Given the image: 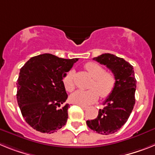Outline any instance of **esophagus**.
I'll use <instances>...</instances> for the list:
<instances>
[{"label":"esophagus","mask_w":155,"mask_h":155,"mask_svg":"<svg viewBox=\"0 0 155 155\" xmlns=\"http://www.w3.org/2000/svg\"><path fill=\"white\" fill-rule=\"evenodd\" d=\"M79 105V106H81V107L84 109V110H87V108H88L87 106H85V105Z\"/></svg>","instance_id":"esophagus-1"}]
</instances>
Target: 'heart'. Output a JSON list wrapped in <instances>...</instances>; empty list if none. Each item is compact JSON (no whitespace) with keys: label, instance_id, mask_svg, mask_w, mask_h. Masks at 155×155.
<instances>
[{"label":"heart","instance_id":"obj_1","mask_svg":"<svg viewBox=\"0 0 155 155\" xmlns=\"http://www.w3.org/2000/svg\"><path fill=\"white\" fill-rule=\"evenodd\" d=\"M84 69L93 78L89 87L91 89L74 91L70 95V101L78 105H87L96 102L99 95L102 98L109 96L116 85L115 75L110 71H105L102 66L94 62L87 63L84 65ZM63 81L67 91H72L74 89V73L72 71L66 74Z\"/></svg>","mask_w":155,"mask_h":155}]
</instances>
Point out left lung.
<instances>
[{
  "label": "left lung",
  "instance_id": "left-lung-1",
  "mask_svg": "<svg viewBox=\"0 0 155 155\" xmlns=\"http://www.w3.org/2000/svg\"><path fill=\"white\" fill-rule=\"evenodd\" d=\"M93 60L111 70L116 78V85L104 102L105 107L98 111V116L87 120L86 124L93 131L109 135L118 131L130 116L135 104L137 81L133 66L124 59L104 53Z\"/></svg>",
  "mask_w": 155,
  "mask_h": 155
}]
</instances>
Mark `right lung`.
<instances>
[{
	"instance_id": "1",
	"label": "right lung",
	"mask_w": 155,
	"mask_h": 155,
	"mask_svg": "<svg viewBox=\"0 0 155 155\" xmlns=\"http://www.w3.org/2000/svg\"><path fill=\"white\" fill-rule=\"evenodd\" d=\"M78 58L44 53L29 59L20 69L17 101L27 124L41 133L57 132L68 121L69 104L63 79Z\"/></svg>"
}]
</instances>
